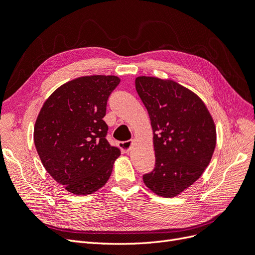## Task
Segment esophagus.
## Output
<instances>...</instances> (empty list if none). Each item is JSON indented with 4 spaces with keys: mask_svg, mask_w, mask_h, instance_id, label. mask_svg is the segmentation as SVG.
Masks as SVG:
<instances>
[{
    "mask_svg": "<svg viewBox=\"0 0 255 255\" xmlns=\"http://www.w3.org/2000/svg\"><path fill=\"white\" fill-rule=\"evenodd\" d=\"M120 145V149L123 153H128L129 149H130V145H132V141L130 140H127V141H122L119 143Z\"/></svg>",
    "mask_w": 255,
    "mask_h": 255,
    "instance_id": "esophagus-1",
    "label": "esophagus"
}]
</instances>
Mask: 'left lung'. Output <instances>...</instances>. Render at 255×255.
<instances>
[{
	"instance_id": "8db88e82",
	"label": "left lung",
	"mask_w": 255,
	"mask_h": 255,
	"mask_svg": "<svg viewBox=\"0 0 255 255\" xmlns=\"http://www.w3.org/2000/svg\"><path fill=\"white\" fill-rule=\"evenodd\" d=\"M153 129L155 167L142 179L156 195L171 198L194 184L210 164L216 128L206 106L173 81L152 76L135 80Z\"/></svg>"
}]
</instances>
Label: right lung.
Masks as SVG:
<instances>
[{
    "instance_id": "1",
    "label": "right lung",
    "mask_w": 255,
    "mask_h": 255,
    "mask_svg": "<svg viewBox=\"0 0 255 255\" xmlns=\"http://www.w3.org/2000/svg\"><path fill=\"white\" fill-rule=\"evenodd\" d=\"M115 75L75 79L44 102L34 128V142L45 170L74 195L104 186L120 150L106 140L107 100L118 86Z\"/></svg>"
}]
</instances>
